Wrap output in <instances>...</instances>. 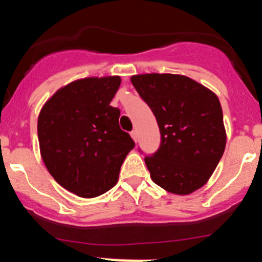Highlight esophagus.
Returning <instances> with one entry per match:
<instances>
[{
  "instance_id": "esophagus-1",
  "label": "esophagus",
  "mask_w": 262,
  "mask_h": 262,
  "mask_svg": "<svg viewBox=\"0 0 262 262\" xmlns=\"http://www.w3.org/2000/svg\"><path fill=\"white\" fill-rule=\"evenodd\" d=\"M130 137L133 138V140H134V141H137V140H138V132H137V130H133V132H132V133H130Z\"/></svg>"
}]
</instances>
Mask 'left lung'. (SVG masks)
<instances>
[{
	"mask_svg": "<svg viewBox=\"0 0 262 262\" xmlns=\"http://www.w3.org/2000/svg\"><path fill=\"white\" fill-rule=\"evenodd\" d=\"M130 81L160 129V148L145 158L151 180L170 193L197 191L212 176L227 143L217 95L183 75L141 74Z\"/></svg>",
	"mask_w": 262,
	"mask_h": 262,
	"instance_id": "1",
	"label": "left lung"
}]
</instances>
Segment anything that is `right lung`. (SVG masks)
Listing matches in <instances>:
<instances>
[{
    "label": "right lung",
    "mask_w": 262,
    "mask_h": 262,
    "mask_svg": "<svg viewBox=\"0 0 262 262\" xmlns=\"http://www.w3.org/2000/svg\"><path fill=\"white\" fill-rule=\"evenodd\" d=\"M119 76L86 77L61 87L41 107L38 139L45 167L60 186L82 198L106 193L134 148L110 106Z\"/></svg>",
    "instance_id": "1"
}]
</instances>
